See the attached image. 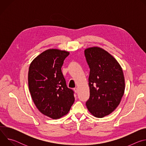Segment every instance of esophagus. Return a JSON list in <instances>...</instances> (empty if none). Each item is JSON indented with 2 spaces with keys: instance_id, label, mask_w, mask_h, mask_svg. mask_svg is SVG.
I'll use <instances>...</instances> for the list:
<instances>
[{
  "instance_id": "obj_1",
  "label": "esophagus",
  "mask_w": 146,
  "mask_h": 146,
  "mask_svg": "<svg viewBox=\"0 0 146 146\" xmlns=\"http://www.w3.org/2000/svg\"><path fill=\"white\" fill-rule=\"evenodd\" d=\"M73 90L74 91V92H75L76 93H77V92H78V88H74L73 89Z\"/></svg>"
}]
</instances>
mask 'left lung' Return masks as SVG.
<instances>
[{
	"mask_svg": "<svg viewBox=\"0 0 146 146\" xmlns=\"http://www.w3.org/2000/svg\"><path fill=\"white\" fill-rule=\"evenodd\" d=\"M84 54L90 69V95L86 106L93 115L102 118L111 113L121 102L125 91L123 72L115 58L102 48H89Z\"/></svg>",
	"mask_w": 146,
	"mask_h": 146,
	"instance_id": "obj_1",
	"label": "left lung"
}]
</instances>
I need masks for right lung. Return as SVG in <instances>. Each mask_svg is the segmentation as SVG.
<instances>
[{
    "instance_id": "obj_1",
    "label": "right lung",
    "mask_w": 146,
    "mask_h": 146,
    "mask_svg": "<svg viewBox=\"0 0 146 146\" xmlns=\"http://www.w3.org/2000/svg\"><path fill=\"white\" fill-rule=\"evenodd\" d=\"M69 52L49 49L38 55L30 65L29 90L38 110L58 119L66 115L74 102V91L67 87L61 68Z\"/></svg>"
}]
</instances>
